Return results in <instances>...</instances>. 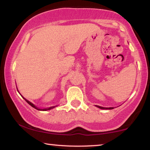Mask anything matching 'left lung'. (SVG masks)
Returning <instances> with one entry per match:
<instances>
[{"label":"left lung","mask_w":150,"mask_h":150,"mask_svg":"<svg viewBox=\"0 0 150 150\" xmlns=\"http://www.w3.org/2000/svg\"><path fill=\"white\" fill-rule=\"evenodd\" d=\"M96 107H97L99 109H114L113 107H109V108H105V107H100V106H98V105H96Z\"/></svg>","instance_id":"8db88e82"}]
</instances>
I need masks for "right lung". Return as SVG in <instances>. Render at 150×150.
Instances as JSON below:
<instances>
[{"label":"right lung","mask_w":150,"mask_h":150,"mask_svg":"<svg viewBox=\"0 0 150 150\" xmlns=\"http://www.w3.org/2000/svg\"><path fill=\"white\" fill-rule=\"evenodd\" d=\"M18 92H19V91H18ZM22 97H23V96H22ZM23 98L25 99V100H26V102H27V103H28V104H29V105H31L32 107L35 108V109H37V110H50V109H54V107H56V106H54V107H51L47 108V109H39V108H38V107H35V105H34L33 104V103H31V102H30V101H29V100H27V99H25V98L24 97H23Z\"/></svg>","instance_id":"obj_1"}]
</instances>
